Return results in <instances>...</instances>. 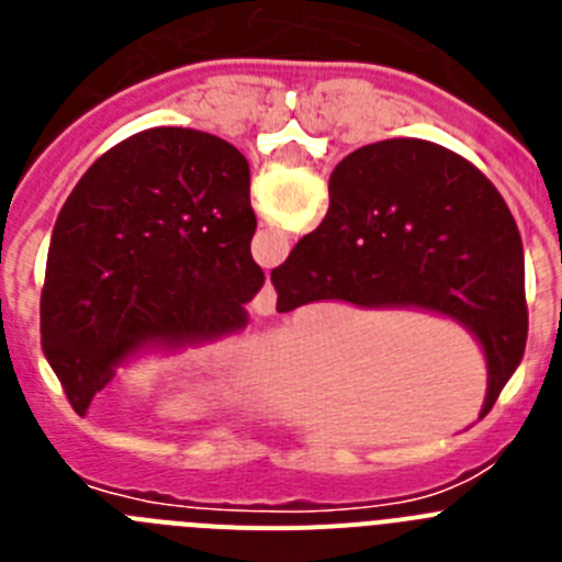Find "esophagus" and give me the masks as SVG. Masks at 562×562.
I'll use <instances>...</instances> for the list:
<instances>
[{
    "label": "esophagus",
    "mask_w": 562,
    "mask_h": 562,
    "mask_svg": "<svg viewBox=\"0 0 562 562\" xmlns=\"http://www.w3.org/2000/svg\"><path fill=\"white\" fill-rule=\"evenodd\" d=\"M252 312H258V315H272V312H276V290H272L270 278H267L265 286L258 290V295L252 297Z\"/></svg>",
    "instance_id": "1"
}]
</instances>
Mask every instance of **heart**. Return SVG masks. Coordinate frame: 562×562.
<instances>
[{"instance_id": "obj_1", "label": "heart", "mask_w": 562, "mask_h": 562, "mask_svg": "<svg viewBox=\"0 0 562 562\" xmlns=\"http://www.w3.org/2000/svg\"><path fill=\"white\" fill-rule=\"evenodd\" d=\"M211 405H213L211 391L188 389V391H180V394L168 396V400L160 405V414L171 416V419H191V416L205 414Z\"/></svg>"}]
</instances>
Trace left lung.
I'll use <instances>...</instances> for the list:
<instances>
[{"mask_svg": "<svg viewBox=\"0 0 562 562\" xmlns=\"http://www.w3.org/2000/svg\"><path fill=\"white\" fill-rule=\"evenodd\" d=\"M252 233L250 166L216 134L146 128L89 166L42 286L44 355L78 416L121 366L245 329Z\"/></svg>", "mask_w": 562, "mask_h": 562, "instance_id": "1", "label": "left lung"}]
</instances>
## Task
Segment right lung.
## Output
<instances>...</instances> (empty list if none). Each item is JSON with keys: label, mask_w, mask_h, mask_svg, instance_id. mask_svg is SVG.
Segmentation results:
<instances>
[{"label": "right lung", "mask_w": 562, "mask_h": 562, "mask_svg": "<svg viewBox=\"0 0 562 562\" xmlns=\"http://www.w3.org/2000/svg\"><path fill=\"white\" fill-rule=\"evenodd\" d=\"M278 312L315 301L448 317L481 346L490 414L524 357V245L498 188L416 137L362 146L329 177L324 222L272 270Z\"/></svg>", "instance_id": "obj_1"}]
</instances>
